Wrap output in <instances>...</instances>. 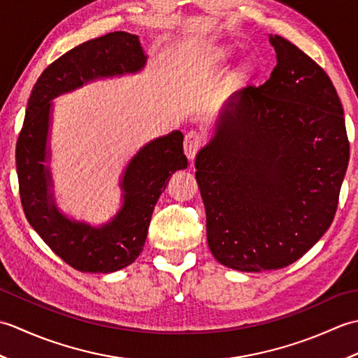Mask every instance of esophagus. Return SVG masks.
Masks as SVG:
<instances>
[{
  "label": "esophagus",
  "instance_id": "34e87169",
  "mask_svg": "<svg viewBox=\"0 0 358 358\" xmlns=\"http://www.w3.org/2000/svg\"><path fill=\"white\" fill-rule=\"evenodd\" d=\"M204 136L199 131H189L185 136V154L189 159H194L199 150L203 148Z\"/></svg>",
  "mask_w": 358,
  "mask_h": 358
}]
</instances>
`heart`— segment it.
I'll list each match as a JSON object with an SVG mask.
<instances>
[{"instance_id":"1","label":"heart","mask_w":358,"mask_h":358,"mask_svg":"<svg viewBox=\"0 0 358 358\" xmlns=\"http://www.w3.org/2000/svg\"><path fill=\"white\" fill-rule=\"evenodd\" d=\"M224 52H215L214 53V62H223L224 59Z\"/></svg>"}]
</instances>
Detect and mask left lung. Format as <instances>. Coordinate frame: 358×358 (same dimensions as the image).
I'll return each mask as SVG.
<instances>
[{
  "instance_id": "1",
  "label": "left lung",
  "mask_w": 358,
  "mask_h": 358,
  "mask_svg": "<svg viewBox=\"0 0 358 358\" xmlns=\"http://www.w3.org/2000/svg\"><path fill=\"white\" fill-rule=\"evenodd\" d=\"M264 85L226 103L195 159L210 252L227 268L289 266L329 229L349 162L343 108L320 66L283 36Z\"/></svg>"
}]
</instances>
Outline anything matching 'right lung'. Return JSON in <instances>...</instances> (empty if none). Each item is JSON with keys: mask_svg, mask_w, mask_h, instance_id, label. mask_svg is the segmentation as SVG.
<instances>
[{"mask_svg": "<svg viewBox=\"0 0 358 358\" xmlns=\"http://www.w3.org/2000/svg\"><path fill=\"white\" fill-rule=\"evenodd\" d=\"M146 58L136 35L112 32L94 38L45 67L29 98L15 154L22 209L45 245L83 272L108 273L123 269L141 254L158 196L171 175L187 167L183 134L173 131L150 141L131 159L121 183L123 206L112 222L92 227L63 217L49 194L50 175L43 162L50 100L98 77L140 71Z\"/></svg>", "mask_w": 358, "mask_h": 358, "instance_id": "obj_1", "label": "right lung"}]
</instances>
